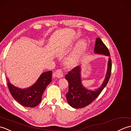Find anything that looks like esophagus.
<instances>
[{
    "label": "esophagus",
    "instance_id": "esophagus-1",
    "mask_svg": "<svg viewBox=\"0 0 131 131\" xmlns=\"http://www.w3.org/2000/svg\"><path fill=\"white\" fill-rule=\"evenodd\" d=\"M54 76L57 78H61L63 77V73L62 70L60 69H58L54 73Z\"/></svg>",
    "mask_w": 131,
    "mask_h": 131
}]
</instances>
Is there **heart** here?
Returning <instances> with one entry per match:
<instances>
[{"label": "heart", "mask_w": 131, "mask_h": 131, "mask_svg": "<svg viewBox=\"0 0 131 131\" xmlns=\"http://www.w3.org/2000/svg\"><path fill=\"white\" fill-rule=\"evenodd\" d=\"M85 47V45L84 43H80L79 45L77 46L75 49V51L73 53V54L66 59L65 61V63L66 65H70L71 64H73L74 62V61H75L76 58L78 56V54H79L80 53H81L82 51H83V50L84 49Z\"/></svg>", "instance_id": "obj_1"}]
</instances>
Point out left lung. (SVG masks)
<instances>
[{"label":"left lung","instance_id":"left-lung-1","mask_svg":"<svg viewBox=\"0 0 131 131\" xmlns=\"http://www.w3.org/2000/svg\"><path fill=\"white\" fill-rule=\"evenodd\" d=\"M94 53L108 57L105 78L99 88L94 90H88L82 84L81 65L77 66L69 71L65 76V79L69 83V91L66 94V97L68 104L73 108H83L90 105L99 96L110 79L112 71V60L109 57L110 53L99 38H96Z\"/></svg>","mask_w":131,"mask_h":131}]
</instances>
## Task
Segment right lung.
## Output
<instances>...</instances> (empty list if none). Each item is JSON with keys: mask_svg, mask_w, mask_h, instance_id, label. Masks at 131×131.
<instances>
[{"mask_svg": "<svg viewBox=\"0 0 131 131\" xmlns=\"http://www.w3.org/2000/svg\"><path fill=\"white\" fill-rule=\"evenodd\" d=\"M52 71L43 73L34 84L26 88L16 87L7 78L8 89L11 95L19 104L25 107H34L40 103L43 92L52 82Z\"/></svg>", "mask_w": 131, "mask_h": 131, "instance_id": "add662e5", "label": "right lung"}]
</instances>
